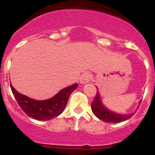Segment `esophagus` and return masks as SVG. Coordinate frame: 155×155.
<instances>
[{
  "instance_id": "34e87169",
  "label": "esophagus",
  "mask_w": 155,
  "mask_h": 155,
  "mask_svg": "<svg viewBox=\"0 0 155 155\" xmlns=\"http://www.w3.org/2000/svg\"><path fill=\"white\" fill-rule=\"evenodd\" d=\"M90 81H91V77H90V74L87 73V72L84 73L81 76V78H80L81 84H87V83H88Z\"/></svg>"
}]
</instances>
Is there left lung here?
Here are the masks:
<instances>
[{
  "label": "left lung",
  "instance_id": "left-lung-1",
  "mask_svg": "<svg viewBox=\"0 0 155 155\" xmlns=\"http://www.w3.org/2000/svg\"><path fill=\"white\" fill-rule=\"evenodd\" d=\"M91 110L97 118L106 123H120V122L126 121L132 117L135 113L134 112V113H127V114H120L118 113H115L113 111L108 109L107 107H105L100 98V94L98 89L95 94V98L94 101L91 102Z\"/></svg>",
  "mask_w": 155,
  "mask_h": 155
}]
</instances>
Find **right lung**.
<instances>
[{
    "instance_id": "right-lung-1",
    "label": "right lung",
    "mask_w": 155,
    "mask_h": 155,
    "mask_svg": "<svg viewBox=\"0 0 155 155\" xmlns=\"http://www.w3.org/2000/svg\"><path fill=\"white\" fill-rule=\"evenodd\" d=\"M77 87L78 84L75 83L61 89L52 98L46 100H35L19 93L11 84L12 93L21 109L29 117L41 121L50 120L61 115L65 109L70 94Z\"/></svg>"
}]
</instances>
